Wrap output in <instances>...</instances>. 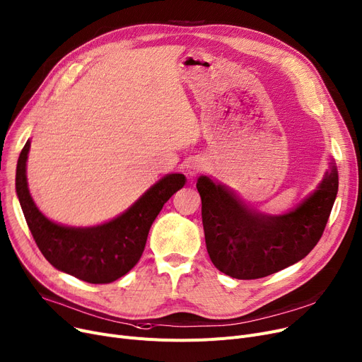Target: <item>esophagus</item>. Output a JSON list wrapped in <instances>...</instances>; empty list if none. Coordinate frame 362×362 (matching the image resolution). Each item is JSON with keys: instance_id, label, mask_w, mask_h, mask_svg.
<instances>
[{"instance_id": "esophagus-1", "label": "esophagus", "mask_w": 362, "mask_h": 362, "mask_svg": "<svg viewBox=\"0 0 362 362\" xmlns=\"http://www.w3.org/2000/svg\"><path fill=\"white\" fill-rule=\"evenodd\" d=\"M203 165H204L203 159H200V158L193 159V160H192V163H190V175H192V177H193V175H196L197 172L203 168Z\"/></svg>"}]
</instances>
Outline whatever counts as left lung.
<instances>
[{"instance_id": "left-lung-1", "label": "left lung", "mask_w": 362, "mask_h": 362, "mask_svg": "<svg viewBox=\"0 0 362 362\" xmlns=\"http://www.w3.org/2000/svg\"><path fill=\"white\" fill-rule=\"evenodd\" d=\"M196 187L211 261L233 279L255 280L299 262L315 247L337 196L339 175L332 159L315 190L281 215L250 208L211 177L200 175Z\"/></svg>"}]
</instances>
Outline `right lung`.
<instances>
[{"label": "right lung", "mask_w": 362, "mask_h": 362, "mask_svg": "<svg viewBox=\"0 0 362 362\" xmlns=\"http://www.w3.org/2000/svg\"><path fill=\"white\" fill-rule=\"evenodd\" d=\"M30 140L16 168V193L28 227L45 259L56 269L91 284L122 277L140 261L153 221L169 197L185 184L182 174H168L116 218L93 227H71L48 219L33 202L26 178Z\"/></svg>", "instance_id": "obj_1"}]
</instances>
